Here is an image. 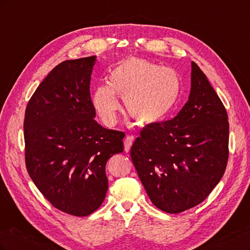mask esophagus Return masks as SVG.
<instances>
[{"label":"esophagus","mask_w":250,"mask_h":250,"mask_svg":"<svg viewBox=\"0 0 250 250\" xmlns=\"http://www.w3.org/2000/svg\"><path fill=\"white\" fill-rule=\"evenodd\" d=\"M133 144V137H126V139L124 140V149L126 152L130 150L131 146Z\"/></svg>","instance_id":"1"}]
</instances>
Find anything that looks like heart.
I'll list each match as a JSON object with an SVG mask.
<instances>
[{"label":"heart","instance_id":"obj_1","mask_svg":"<svg viewBox=\"0 0 250 250\" xmlns=\"http://www.w3.org/2000/svg\"><path fill=\"white\" fill-rule=\"evenodd\" d=\"M107 85L97 86L92 102L103 122L112 126L118 121L119 103L124 100L129 115L141 124L162 122L176 107L181 94L179 75L146 59L128 58L107 75Z\"/></svg>","mask_w":250,"mask_h":250}]
</instances>
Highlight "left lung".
Returning <instances> with one entry per match:
<instances>
[{
	"instance_id": "obj_1",
	"label": "left lung",
	"mask_w": 250,
	"mask_h": 250,
	"mask_svg": "<svg viewBox=\"0 0 250 250\" xmlns=\"http://www.w3.org/2000/svg\"><path fill=\"white\" fill-rule=\"evenodd\" d=\"M188 102L175 118L146 126L130 149L150 200L170 214L201 203L222 178L229 118L206 74L192 62Z\"/></svg>"
}]
</instances>
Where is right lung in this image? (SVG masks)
<instances>
[{
  "mask_svg": "<svg viewBox=\"0 0 250 250\" xmlns=\"http://www.w3.org/2000/svg\"><path fill=\"white\" fill-rule=\"evenodd\" d=\"M96 56L65 60L53 69L28 102L26 167L53 207L83 217L106 196L107 161L123 152L124 133L97 123L89 94Z\"/></svg>",
  "mask_w": 250,
  "mask_h": 250,
  "instance_id": "right-lung-1",
  "label": "right lung"
}]
</instances>
